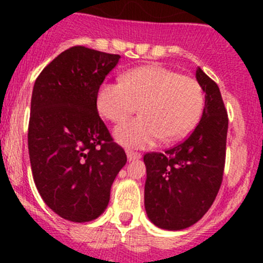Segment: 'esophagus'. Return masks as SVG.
Returning <instances> with one entry per match:
<instances>
[{
  "instance_id": "esophagus-1",
  "label": "esophagus",
  "mask_w": 263,
  "mask_h": 263,
  "mask_svg": "<svg viewBox=\"0 0 263 263\" xmlns=\"http://www.w3.org/2000/svg\"><path fill=\"white\" fill-rule=\"evenodd\" d=\"M140 158H141V154L135 153V151H127V159H128L129 161L136 160V159H140Z\"/></svg>"
}]
</instances>
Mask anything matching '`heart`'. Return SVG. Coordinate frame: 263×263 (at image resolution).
I'll return each mask as SVG.
<instances>
[{"mask_svg":"<svg viewBox=\"0 0 263 263\" xmlns=\"http://www.w3.org/2000/svg\"><path fill=\"white\" fill-rule=\"evenodd\" d=\"M203 103L196 79L159 65L135 68L121 82H104L97 95L98 110L110 122L124 121L140 107V118L115 129L117 142L132 148L153 146L160 137L165 142L183 139L200 119Z\"/></svg>","mask_w":263,"mask_h":263,"instance_id":"b5f03b06","label":"heart"}]
</instances>
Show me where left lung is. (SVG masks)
<instances>
[{
  "label": "left lung",
  "mask_w": 263,
  "mask_h": 263,
  "mask_svg": "<svg viewBox=\"0 0 263 263\" xmlns=\"http://www.w3.org/2000/svg\"><path fill=\"white\" fill-rule=\"evenodd\" d=\"M196 79L205 92L202 117L195 131L165 153H147L145 210L154 225L182 230L211 208L222 182L228 113L216 82L200 67Z\"/></svg>",
  "instance_id": "1"
}]
</instances>
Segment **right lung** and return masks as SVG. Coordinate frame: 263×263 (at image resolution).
I'll return each mask as SVG.
<instances>
[{"instance_id": "1", "label": "right lung", "mask_w": 263, "mask_h": 263, "mask_svg": "<svg viewBox=\"0 0 263 263\" xmlns=\"http://www.w3.org/2000/svg\"><path fill=\"white\" fill-rule=\"evenodd\" d=\"M121 55L76 46L36 78L28 147L36 190L50 210L73 222L104 213L127 161L98 115L97 95Z\"/></svg>"}]
</instances>
